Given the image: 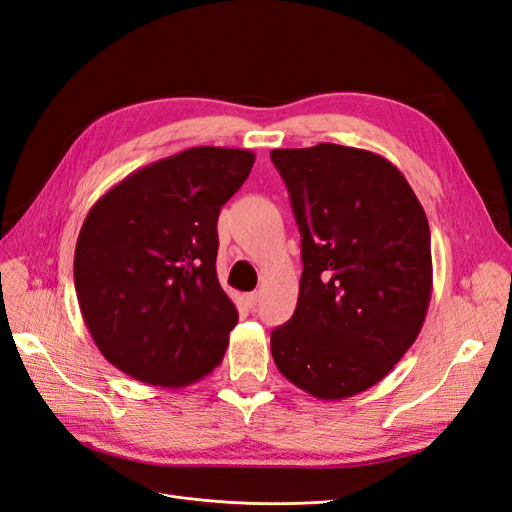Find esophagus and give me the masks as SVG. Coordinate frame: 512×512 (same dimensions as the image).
I'll return each instance as SVG.
<instances>
[{
  "label": "esophagus",
  "instance_id": "obj_1",
  "mask_svg": "<svg viewBox=\"0 0 512 512\" xmlns=\"http://www.w3.org/2000/svg\"><path fill=\"white\" fill-rule=\"evenodd\" d=\"M258 299H260L258 292H247V294H245V301H247V305H250V307H256Z\"/></svg>",
  "mask_w": 512,
  "mask_h": 512
}]
</instances>
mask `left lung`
Returning <instances> with one entry per match:
<instances>
[{
    "label": "left lung",
    "instance_id": "8db88e82",
    "mask_svg": "<svg viewBox=\"0 0 512 512\" xmlns=\"http://www.w3.org/2000/svg\"><path fill=\"white\" fill-rule=\"evenodd\" d=\"M301 232L292 318L271 354L301 391L337 401L378 384L416 342L431 301L429 222L399 168L374 151L273 149Z\"/></svg>",
    "mask_w": 512,
    "mask_h": 512
}]
</instances>
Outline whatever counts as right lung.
<instances>
[{
	"mask_svg": "<svg viewBox=\"0 0 512 512\" xmlns=\"http://www.w3.org/2000/svg\"><path fill=\"white\" fill-rule=\"evenodd\" d=\"M250 149L192 147L134 170L89 209L74 250L81 314L104 359L164 389L218 367L237 307L218 282V215Z\"/></svg>",
	"mask_w": 512,
	"mask_h": 512,
	"instance_id": "obj_1",
	"label": "right lung"
}]
</instances>
